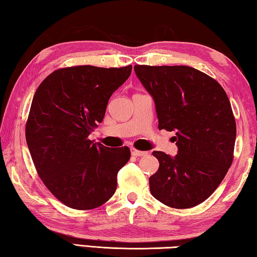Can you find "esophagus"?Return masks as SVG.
<instances>
[{
	"mask_svg": "<svg viewBox=\"0 0 257 257\" xmlns=\"http://www.w3.org/2000/svg\"><path fill=\"white\" fill-rule=\"evenodd\" d=\"M130 152H132V154H133L134 156H144V155L147 154V152L138 151V150H136V149H134V147H132V149H130Z\"/></svg>",
	"mask_w": 257,
	"mask_h": 257,
	"instance_id": "esophagus-1",
	"label": "esophagus"
}]
</instances>
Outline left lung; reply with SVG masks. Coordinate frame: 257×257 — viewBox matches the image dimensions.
<instances>
[{
	"label": "left lung",
	"mask_w": 257,
	"mask_h": 257,
	"mask_svg": "<svg viewBox=\"0 0 257 257\" xmlns=\"http://www.w3.org/2000/svg\"><path fill=\"white\" fill-rule=\"evenodd\" d=\"M154 98L159 129L176 132L175 158L154 151L160 167L151 193L164 205L189 208L207 199L233 160L236 121L227 93L206 73L187 66H135Z\"/></svg>",
	"instance_id": "8db88e82"
}]
</instances>
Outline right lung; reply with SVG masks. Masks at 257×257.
Instances as JSON below:
<instances>
[{
  "mask_svg": "<svg viewBox=\"0 0 257 257\" xmlns=\"http://www.w3.org/2000/svg\"><path fill=\"white\" fill-rule=\"evenodd\" d=\"M132 68H61L34 95L26 141L38 176L64 205L92 210L115 193L118 172L130 159L129 147L108 149L88 136L103 121L108 98Z\"/></svg>",
  "mask_w": 257,
  "mask_h": 257,
  "instance_id": "1",
  "label": "right lung"
}]
</instances>
